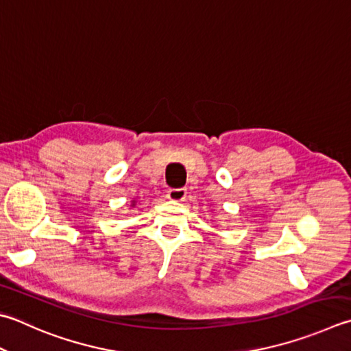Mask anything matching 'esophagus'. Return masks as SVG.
I'll list each match as a JSON object with an SVG mask.
<instances>
[{
  "instance_id": "obj_1",
  "label": "esophagus",
  "mask_w": 351,
  "mask_h": 351,
  "mask_svg": "<svg viewBox=\"0 0 351 351\" xmlns=\"http://www.w3.org/2000/svg\"><path fill=\"white\" fill-rule=\"evenodd\" d=\"M186 189L184 188H180V189H169L167 197L169 198V200L173 202H183L184 198H186Z\"/></svg>"
}]
</instances>
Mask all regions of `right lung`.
Instances as JSON below:
<instances>
[{"instance_id": "right-lung-1", "label": "right lung", "mask_w": 351, "mask_h": 351, "mask_svg": "<svg viewBox=\"0 0 351 351\" xmlns=\"http://www.w3.org/2000/svg\"><path fill=\"white\" fill-rule=\"evenodd\" d=\"M131 206H133V208L136 206V200H133V202H131Z\"/></svg>"}]
</instances>
